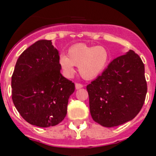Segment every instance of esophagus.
I'll return each mask as SVG.
<instances>
[{
  "label": "esophagus",
  "mask_w": 156,
  "mask_h": 156,
  "mask_svg": "<svg viewBox=\"0 0 156 156\" xmlns=\"http://www.w3.org/2000/svg\"><path fill=\"white\" fill-rule=\"evenodd\" d=\"M82 87H83V85H82V84H80V83L75 84V89H79Z\"/></svg>",
  "instance_id": "1"
}]
</instances>
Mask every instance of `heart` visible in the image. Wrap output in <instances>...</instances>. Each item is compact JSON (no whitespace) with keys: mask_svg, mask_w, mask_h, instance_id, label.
<instances>
[{"mask_svg":"<svg viewBox=\"0 0 156 156\" xmlns=\"http://www.w3.org/2000/svg\"><path fill=\"white\" fill-rule=\"evenodd\" d=\"M109 62V53L103 46H89L76 44L67 51V56H59V64L65 76L74 75V66L78 67L81 76L85 79H93L103 73Z\"/></svg>","mask_w":156,"mask_h":156,"instance_id":"heart-1","label":"heart"}]
</instances>
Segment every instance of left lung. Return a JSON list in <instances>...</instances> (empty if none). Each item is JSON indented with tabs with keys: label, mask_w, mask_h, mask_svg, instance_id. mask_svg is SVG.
Listing matches in <instances>:
<instances>
[{
	"label": "left lung",
	"mask_w": 156,
	"mask_h": 156,
	"mask_svg": "<svg viewBox=\"0 0 156 156\" xmlns=\"http://www.w3.org/2000/svg\"><path fill=\"white\" fill-rule=\"evenodd\" d=\"M86 89L93 120L104 127L122 125L134 119L144 103V65L140 56L129 50L112 60Z\"/></svg>",
	"instance_id": "left-lung-1"
}]
</instances>
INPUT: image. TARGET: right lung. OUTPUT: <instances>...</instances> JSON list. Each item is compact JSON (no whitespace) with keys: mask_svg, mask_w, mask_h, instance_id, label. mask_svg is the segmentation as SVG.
Returning a JSON list of instances; mask_svg holds the SVG:
<instances>
[{"mask_svg":"<svg viewBox=\"0 0 156 156\" xmlns=\"http://www.w3.org/2000/svg\"><path fill=\"white\" fill-rule=\"evenodd\" d=\"M59 51L51 40H39L17 59L12 76V101L30 124L49 127L63 121L74 84L60 73Z\"/></svg>","mask_w":156,"mask_h":156,"instance_id":"1","label":"right lung"}]
</instances>
